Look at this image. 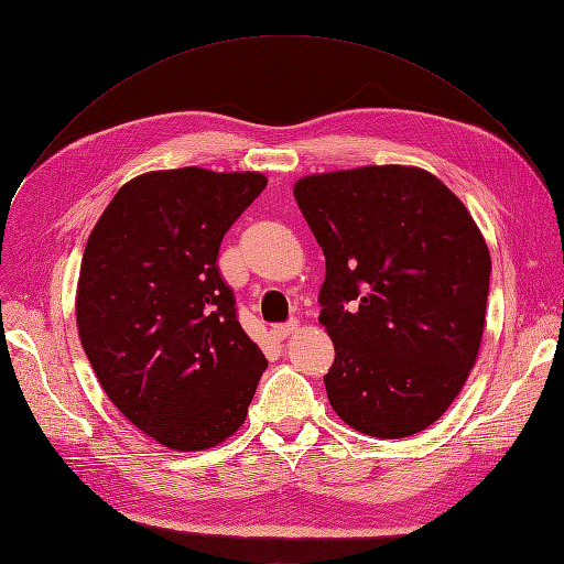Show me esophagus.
<instances>
[{"mask_svg":"<svg viewBox=\"0 0 564 564\" xmlns=\"http://www.w3.org/2000/svg\"><path fill=\"white\" fill-rule=\"evenodd\" d=\"M297 329V323L295 321H290V323H281V325H274L272 327V334L279 338V340H283V338H288L292 332Z\"/></svg>","mask_w":564,"mask_h":564,"instance_id":"1","label":"esophagus"}]
</instances>
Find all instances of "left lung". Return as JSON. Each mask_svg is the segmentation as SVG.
<instances>
[{
	"mask_svg": "<svg viewBox=\"0 0 564 564\" xmlns=\"http://www.w3.org/2000/svg\"><path fill=\"white\" fill-rule=\"evenodd\" d=\"M295 198L327 262L317 321L336 350L334 412L373 437L424 431L479 355L491 256L470 212L412 165L308 175Z\"/></svg>",
	"mask_w": 564,
	"mask_h": 564,
	"instance_id": "8db88e82",
	"label": "left lung"
}]
</instances>
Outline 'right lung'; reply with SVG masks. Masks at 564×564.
<instances>
[{"mask_svg":"<svg viewBox=\"0 0 564 564\" xmlns=\"http://www.w3.org/2000/svg\"><path fill=\"white\" fill-rule=\"evenodd\" d=\"M260 173L154 170L127 182L83 253L76 317L108 399L159 445L216 447L247 420L267 359L218 274Z\"/></svg>","mask_w":564,"mask_h":564,"instance_id":"1","label":"right lung"}]
</instances>
